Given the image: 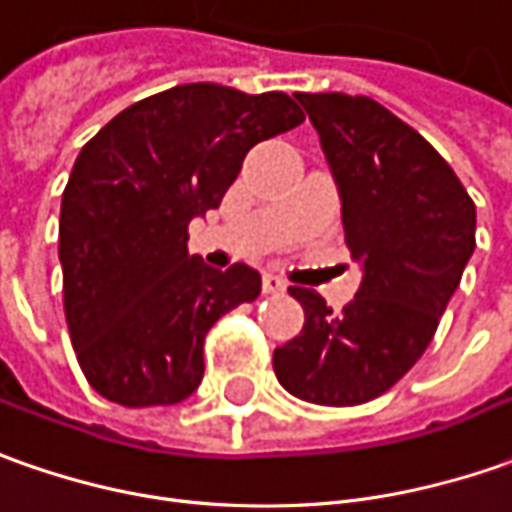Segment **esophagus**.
<instances>
[{"instance_id":"obj_1","label":"esophagus","mask_w":512,"mask_h":512,"mask_svg":"<svg viewBox=\"0 0 512 512\" xmlns=\"http://www.w3.org/2000/svg\"><path fill=\"white\" fill-rule=\"evenodd\" d=\"M262 290L264 293H284V290H287V281L281 279V276H276V273H264Z\"/></svg>"}]
</instances>
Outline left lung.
Returning a JSON list of instances; mask_svg holds the SVG:
<instances>
[{"label": "left lung", "mask_w": 512, "mask_h": 512, "mask_svg": "<svg viewBox=\"0 0 512 512\" xmlns=\"http://www.w3.org/2000/svg\"><path fill=\"white\" fill-rule=\"evenodd\" d=\"M341 197L346 248L363 279L344 312L290 287L304 327L276 346L287 392L360 406L389 392L431 344L476 248V205L440 152L366 95L296 92Z\"/></svg>", "instance_id": "left-lung-1"}]
</instances>
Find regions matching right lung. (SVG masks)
Instances as JSON below:
<instances>
[{"label":"right lung","instance_id":"obj_1","mask_svg":"<svg viewBox=\"0 0 512 512\" xmlns=\"http://www.w3.org/2000/svg\"><path fill=\"white\" fill-rule=\"evenodd\" d=\"M301 120L284 92L180 84L123 109L81 149L58 259L72 349L101 397L146 408L197 392L208 329L259 296L262 276L188 256V222L222 202L256 143Z\"/></svg>","mask_w":512,"mask_h":512}]
</instances>
